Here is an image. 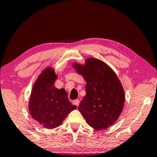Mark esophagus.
<instances>
[{
  "instance_id": "obj_1",
  "label": "esophagus",
  "mask_w": 157,
  "mask_h": 157,
  "mask_svg": "<svg viewBox=\"0 0 157 157\" xmlns=\"http://www.w3.org/2000/svg\"><path fill=\"white\" fill-rule=\"evenodd\" d=\"M79 104H80V101H79L78 99H76V100L73 101V104L75 105V106H76L77 107L78 106Z\"/></svg>"
}]
</instances>
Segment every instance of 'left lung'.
<instances>
[{"label":"left lung","mask_w":157,"mask_h":157,"mask_svg":"<svg viewBox=\"0 0 157 157\" xmlns=\"http://www.w3.org/2000/svg\"><path fill=\"white\" fill-rule=\"evenodd\" d=\"M74 68L86 81L79 111L95 129L108 128L118 119L125 101L119 78L104 62L94 58L86 59L85 66L74 64Z\"/></svg>","instance_id":"obj_1"}]
</instances>
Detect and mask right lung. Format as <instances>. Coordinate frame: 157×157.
<instances>
[{"label": "right lung", "mask_w": 157, "mask_h": 157, "mask_svg": "<svg viewBox=\"0 0 157 157\" xmlns=\"http://www.w3.org/2000/svg\"><path fill=\"white\" fill-rule=\"evenodd\" d=\"M56 77L51 68L45 69L33 86L29 101L32 117L47 128L58 127L76 109L68 100L67 92L53 86Z\"/></svg>", "instance_id": "1"}]
</instances>
